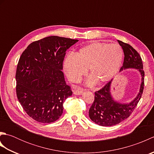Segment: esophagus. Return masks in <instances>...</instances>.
Masks as SVG:
<instances>
[{
    "mask_svg": "<svg viewBox=\"0 0 154 154\" xmlns=\"http://www.w3.org/2000/svg\"><path fill=\"white\" fill-rule=\"evenodd\" d=\"M83 93V89H81V88H77L76 89L73 91V94H76V95H80Z\"/></svg>",
    "mask_w": 154,
    "mask_h": 154,
    "instance_id": "34e87169",
    "label": "esophagus"
}]
</instances>
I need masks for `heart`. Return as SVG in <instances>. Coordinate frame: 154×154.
Listing matches in <instances>:
<instances>
[{
  "instance_id": "obj_1",
  "label": "heart",
  "mask_w": 154,
  "mask_h": 154,
  "mask_svg": "<svg viewBox=\"0 0 154 154\" xmlns=\"http://www.w3.org/2000/svg\"><path fill=\"white\" fill-rule=\"evenodd\" d=\"M123 50L118 44L94 42L85 45L74 55H69L63 69L69 80L78 83L86 73L90 75L87 83H103L112 79L122 65Z\"/></svg>"
}]
</instances>
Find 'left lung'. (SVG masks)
Segmentation results:
<instances>
[{"instance_id": "8db88e82", "label": "left lung", "mask_w": 154, "mask_h": 154, "mask_svg": "<svg viewBox=\"0 0 154 154\" xmlns=\"http://www.w3.org/2000/svg\"><path fill=\"white\" fill-rule=\"evenodd\" d=\"M118 42L122 47L124 54L123 65L120 71L126 69H138L141 75L142 82L138 94L128 103H120L114 100L110 93L112 79L102 89L94 92V100L89 109V115L91 120L102 126L116 125L128 118L138 104L144 86V71L140 55L130 45L120 40H118Z\"/></svg>"}]
</instances>
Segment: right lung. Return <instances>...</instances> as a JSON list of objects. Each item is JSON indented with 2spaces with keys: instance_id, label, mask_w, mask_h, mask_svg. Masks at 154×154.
Instances as JSON below:
<instances>
[{
  "instance_id": "1",
  "label": "right lung",
  "mask_w": 154,
  "mask_h": 154,
  "mask_svg": "<svg viewBox=\"0 0 154 154\" xmlns=\"http://www.w3.org/2000/svg\"><path fill=\"white\" fill-rule=\"evenodd\" d=\"M78 41L55 35L46 37L31 43L20 57L16 94L25 112L37 122L58 120L64 101L72 95L61 70L65 52Z\"/></svg>"
}]
</instances>
